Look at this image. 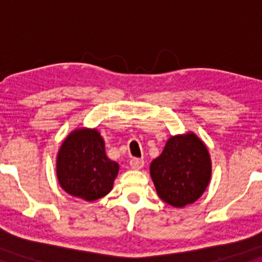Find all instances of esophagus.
Here are the masks:
<instances>
[{"instance_id":"obj_1","label":"esophagus","mask_w":262,"mask_h":262,"mask_svg":"<svg viewBox=\"0 0 262 262\" xmlns=\"http://www.w3.org/2000/svg\"><path fill=\"white\" fill-rule=\"evenodd\" d=\"M129 164H130V167L133 170H140L141 167L144 166V160L143 159L133 158L130 161H129Z\"/></svg>"}]
</instances>
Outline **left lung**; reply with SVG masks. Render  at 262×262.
Instances as JSON below:
<instances>
[{"mask_svg":"<svg viewBox=\"0 0 262 262\" xmlns=\"http://www.w3.org/2000/svg\"><path fill=\"white\" fill-rule=\"evenodd\" d=\"M210 172L208 150L192 133L171 137L150 165L159 197L173 207H185L202 196Z\"/></svg>","mask_w":262,"mask_h":262,"instance_id":"1","label":"left lung"}]
</instances>
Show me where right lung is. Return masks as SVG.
Listing matches in <instances>:
<instances>
[{"instance_id": "right-lung-1", "label": "right lung", "mask_w": 262, "mask_h": 262, "mask_svg": "<svg viewBox=\"0 0 262 262\" xmlns=\"http://www.w3.org/2000/svg\"><path fill=\"white\" fill-rule=\"evenodd\" d=\"M119 166L107 158L96 129H80L62 143L56 160L60 186L71 196L96 201L112 189Z\"/></svg>"}]
</instances>
